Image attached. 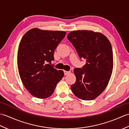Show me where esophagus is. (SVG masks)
I'll return each mask as SVG.
<instances>
[{"instance_id": "esophagus-1", "label": "esophagus", "mask_w": 129, "mask_h": 129, "mask_svg": "<svg viewBox=\"0 0 129 129\" xmlns=\"http://www.w3.org/2000/svg\"><path fill=\"white\" fill-rule=\"evenodd\" d=\"M64 72L65 75H67L68 74H69L70 73V72H68V71H66V70H64Z\"/></svg>"}]
</instances>
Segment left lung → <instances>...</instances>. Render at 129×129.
<instances>
[{"label": "left lung", "mask_w": 129, "mask_h": 129, "mask_svg": "<svg viewBox=\"0 0 129 129\" xmlns=\"http://www.w3.org/2000/svg\"><path fill=\"white\" fill-rule=\"evenodd\" d=\"M67 38L79 57L86 61L82 69L74 70L76 79L71 89L74 94L81 100L94 99L105 90L113 72L111 43L101 33L86 30L70 32Z\"/></svg>", "instance_id": "obj_1"}]
</instances>
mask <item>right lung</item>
I'll use <instances>...</instances> for the list:
<instances>
[{
	"instance_id": "add662e5",
	"label": "right lung",
	"mask_w": 129,
	"mask_h": 129,
	"mask_svg": "<svg viewBox=\"0 0 129 129\" xmlns=\"http://www.w3.org/2000/svg\"><path fill=\"white\" fill-rule=\"evenodd\" d=\"M65 35V31L33 28L21 38L17 55L18 72L24 86L35 98L50 96L64 75L62 70L50 64L54 59V50Z\"/></svg>"
}]
</instances>
